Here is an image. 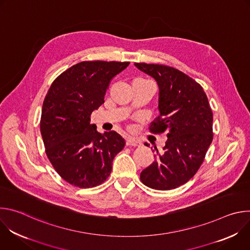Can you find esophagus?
<instances>
[{"instance_id":"1","label":"esophagus","mask_w":250,"mask_h":250,"mask_svg":"<svg viewBox=\"0 0 250 250\" xmlns=\"http://www.w3.org/2000/svg\"><path fill=\"white\" fill-rule=\"evenodd\" d=\"M141 145L140 140L134 138V137H127L126 138V146H139Z\"/></svg>"}]
</instances>
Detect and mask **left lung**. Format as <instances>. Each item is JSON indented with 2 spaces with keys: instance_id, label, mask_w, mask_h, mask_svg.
<instances>
[{
  "instance_id": "1",
  "label": "left lung",
  "mask_w": 250,
  "mask_h": 250,
  "mask_svg": "<svg viewBox=\"0 0 250 250\" xmlns=\"http://www.w3.org/2000/svg\"><path fill=\"white\" fill-rule=\"evenodd\" d=\"M134 65L157 81L160 115L150 124L149 131L167 136L161 153L154 147L155 160L140 173V180L155 190L175 189L196 174L211 144L208 100L203 87L180 70L161 64Z\"/></svg>"
}]
</instances>
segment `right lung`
<instances>
[{
	"instance_id": "obj_1",
	"label": "right lung",
	"mask_w": 250,
	"mask_h": 250,
	"mask_svg": "<svg viewBox=\"0 0 250 250\" xmlns=\"http://www.w3.org/2000/svg\"><path fill=\"white\" fill-rule=\"evenodd\" d=\"M128 65L82 61L52 82L42 104L41 132L50 163L67 183L92 188L110 176L125 140L114 130L98 132L91 115L104 104L111 80Z\"/></svg>"
}]
</instances>
